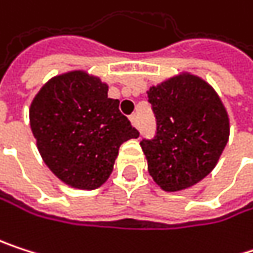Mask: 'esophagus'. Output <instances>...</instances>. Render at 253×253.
Returning a JSON list of instances; mask_svg holds the SVG:
<instances>
[{"mask_svg":"<svg viewBox=\"0 0 253 253\" xmlns=\"http://www.w3.org/2000/svg\"><path fill=\"white\" fill-rule=\"evenodd\" d=\"M130 123H132V126L133 127H139V118H138V115L136 114H133V115H130Z\"/></svg>","mask_w":253,"mask_h":253,"instance_id":"obj_1","label":"esophagus"}]
</instances>
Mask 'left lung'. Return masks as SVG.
Masks as SVG:
<instances>
[{
    "mask_svg": "<svg viewBox=\"0 0 253 253\" xmlns=\"http://www.w3.org/2000/svg\"><path fill=\"white\" fill-rule=\"evenodd\" d=\"M157 133L141 142L148 172L168 193L187 190L216 166L230 136L227 109L203 78L175 75L147 91Z\"/></svg>",
    "mask_w": 253,
    "mask_h": 253,
    "instance_id": "8db88e82",
    "label": "left lung"
}]
</instances>
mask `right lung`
<instances>
[{
	"label": "right lung",
	"instance_id": "right-lung-1",
	"mask_svg": "<svg viewBox=\"0 0 253 253\" xmlns=\"http://www.w3.org/2000/svg\"><path fill=\"white\" fill-rule=\"evenodd\" d=\"M108 97V84L85 71L50 78L35 94L29 124L47 168L66 185L94 190L109 178L120 145L139 132Z\"/></svg>",
	"mask_w": 253,
	"mask_h": 253
}]
</instances>
